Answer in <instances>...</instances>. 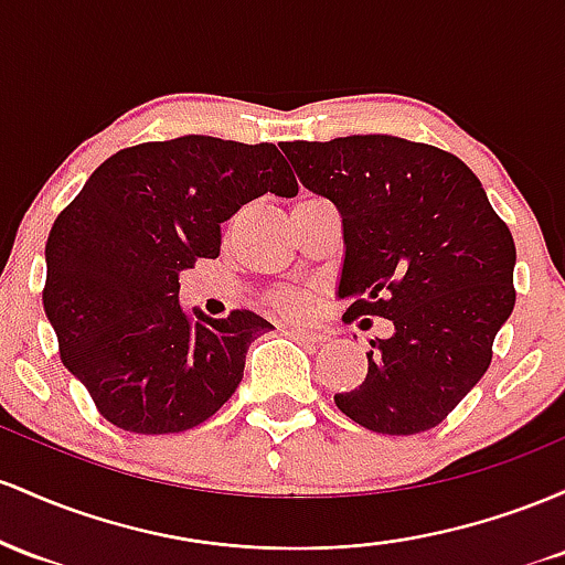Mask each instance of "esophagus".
<instances>
[{"label": "esophagus", "mask_w": 565, "mask_h": 565, "mask_svg": "<svg viewBox=\"0 0 565 565\" xmlns=\"http://www.w3.org/2000/svg\"><path fill=\"white\" fill-rule=\"evenodd\" d=\"M290 335L299 341H307V344H320V341H326V335L312 331V328H290Z\"/></svg>", "instance_id": "1"}]
</instances>
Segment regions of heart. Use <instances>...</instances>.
<instances>
[{
  "label": "heart",
  "instance_id": "obj_1",
  "mask_svg": "<svg viewBox=\"0 0 565 565\" xmlns=\"http://www.w3.org/2000/svg\"><path fill=\"white\" fill-rule=\"evenodd\" d=\"M277 309L288 317H307L315 309V296L309 290H294L277 299Z\"/></svg>",
  "mask_w": 565,
  "mask_h": 565
}]
</instances>
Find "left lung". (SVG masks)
I'll return each mask as SVG.
<instances>
[{
  "label": "left lung",
  "mask_w": 565,
  "mask_h": 565,
  "mask_svg": "<svg viewBox=\"0 0 565 565\" xmlns=\"http://www.w3.org/2000/svg\"><path fill=\"white\" fill-rule=\"evenodd\" d=\"M309 192L341 215L347 315L392 320L371 339L365 382L333 401L382 435L433 429L491 365L515 307V243L459 157L397 136L282 146Z\"/></svg>",
  "instance_id": "8db88e82"
}]
</instances>
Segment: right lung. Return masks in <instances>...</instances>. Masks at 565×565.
<instances>
[{
	"mask_svg": "<svg viewBox=\"0 0 565 565\" xmlns=\"http://www.w3.org/2000/svg\"><path fill=\"white\" fill-rule=\"evenodd\" d=\"M266 192L299 194L275 143L181 136L117 151L55 218L44 315L106 422L183 433L234 395L250 341L275 326L186 312L179 275L218 256L221 224Z\"/></svg>",
	"mask_w": 565,
	"mask_h": 565,
	"instance_id": "1",
	"label": "right lung"
}]
</instances>
